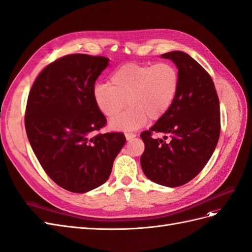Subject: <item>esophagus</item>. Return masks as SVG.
I'll return each mask as SVG.
<instances>
[{"label":"esophagus","mask_w":252,"mask_h":252,"mask_svg":"<svg viewBox=\"0 0 252 252\" xmlns=\"http://www.w3.org/2000/svg\"><path fill=\"white\" fill-rule=\"evenodd\" d=\"M134 137H136V134H135V133H130V132H126V140H131V139H133Z\"/></svg>","instance_id":"34e87169"}]
</instances>
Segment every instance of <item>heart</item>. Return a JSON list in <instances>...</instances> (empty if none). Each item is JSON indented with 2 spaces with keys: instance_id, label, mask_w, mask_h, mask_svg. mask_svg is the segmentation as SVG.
<instances>
[{
  "instance_id": "1",
  "label": "heart",
  "mask_w": 252,
  "mask_h": 252,
  "mask_svg": "<svg viewBox=\"0 0 252 252\" xmlns=\"http://www.w3.org/2000/svg\"><path fill=\"white\" fill-rule=\"evenodd\" d=\"M179 89L178 70L170 62L126 63L113 71L110 83H97L93 89L97 109L105 117L119 113L126 102L130 107L110 121L117 131H134L158 120L170 110Z\"/></svg>"
}]
</instances>
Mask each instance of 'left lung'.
<instances>
[{
    "mask_svg": "<svg viewBox=\"0 0 252 252\" xmlns=\"http://www.w3.org/2000/svg\"><path fill=\"white\" fill-rule=\"evenodd\" d=\"M161 58L176 64L179 89L167 114L140 134V163L150 181L173 188L190 182L210 159L220 138V112L212 78L199 63L178 50ZM153 132L170 133L171 139L154 140Z\"/></svg>",
    "mask_w": 252,
    "mask_h": 252,
    "instance_id": "obj_1",
    "label": "left lung"
}]
</instances>
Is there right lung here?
Instances as JSON below:
<instances>
[{"instance_id":"obj_1","label":"right lung","mask_w":252,"mask_h":252,"mask_svg":"<svg viewBox=\"0 0 252 252\" xmlns=\"http://www.w3.org/2000/svg\"><path fill=\"white\" fill-rule=\"evenodd\" d=\"M107 65L101 56H64L41 71L28 95L25 128L33 153L46 174L70 192L104 184L126 143L122 133L93 136L106 124L93 89Z\"/></svg>"}]
</instances>
